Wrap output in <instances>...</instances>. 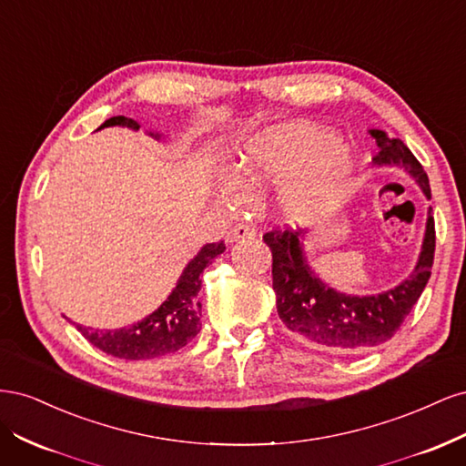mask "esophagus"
I'll return each instance as SVG.
<instances>
[{"instance_id":"esophagus-1","label":"esophagus","mask_w":466,"mask_h":466,"mask_svg":"<svg viewBox=\"0 0 466 466\" xmlns=\"http://www.w3.org/2000/svg\"><path fill=\"white\" fill-rule=\"evenodd\" d=\"M250 237H255V229H252L248 223H235V228L229 233L231 241H241V238H250Z\"/></svg>"}]
</instances>
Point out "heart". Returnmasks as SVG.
<instances>
[{
  "instance_id": "obj_1",
  "label": "heart",
  "mask_w": 466,
  "mask_h": 466,
  "mask_svg": "<svg viewBox=\"0 0 466 466\" xmlns=\"http://www.w3.org/2000/svg\"><path fill=\"white\" fill-rule=\"evenodd\" d=\"M289 177L278 206L291 223L311 225L332 218L354 188L356 159L340 137L315 126L286 124L250 137L231 165V185L248 188Z\"/></svg>"
}]
</instances>
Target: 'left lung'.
Instances as JSON below:
<instances>
[{"label":"left lung","instance_id":"left-lung-1","mask_svg":"<svg viewBox=\"0 0 466 466\" xmlns=\"http://www.w3.org/2000/svg\"><path fill=\"white\" fill-rule=\"evenodd\" d=\"M379 146L377 165L402 167L431 198L424 167L402 139L389 137L383 130H370ZM305 231L272 229L264 243L272 250V288L276 307L288 330L305 344L336 351H363L385 344L397 334L412 311L431 276L435 252V223L428 209L426 237L414 272L402 284L379 295H346L334 291L313 274L303 255Z\"/></svg>","mask_w":466,"mask_h":466}]
</instances>
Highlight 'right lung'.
<instances>
[{
  "instance_id": "1",
  "label": "right lung",
  "mask_w": 466,
  "mask_h": 466,
  "mask_svg": "<svg viewBox=\"0 0 466 466\" xmlns=\"http://www.w3.org/2000/svg\"><path fill=\"white\" fill-rule=\"evenodd\" d=\"M106 126H126V128L139 130V124L126 116H112L105 120L101 128H106ZM223 250V241L206 245L188 262L185 272L177 281V288L168 295L167 301H163L157 311H153L146 319L132 324V327L116 330H93L77 324V330L93 346L120 360L137 361L173 354V351L187 346L202 329V305L198 301L202 272Z\"/></svg>"
}]
</instances>
